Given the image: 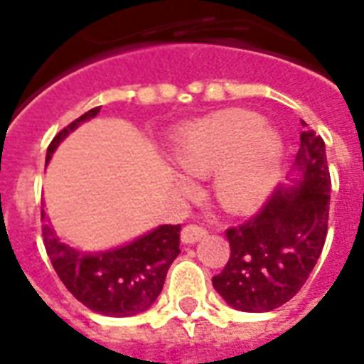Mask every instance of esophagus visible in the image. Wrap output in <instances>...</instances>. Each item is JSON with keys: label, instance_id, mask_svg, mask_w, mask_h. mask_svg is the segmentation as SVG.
<instances>
[{"label": "esophagus", "instance_id": "esophagus-1", "mask_svg": "<svg viewBox=\"0 0 364 364\" xmlns=\"http://www.w3.org/2000/svg\"><path fill=\"white\" fill-rule=\"evenodd\" d=\"M206 236V230L198 224H187L185 228L181 230V242L183 244H195L200 237Z\"/></svg>", "mask_w": 364, "mask_h": 364}]
</instances>
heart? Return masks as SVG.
<instances>
[{"label":"heart","mask_w":364,"mask_h":364,"mask_svg":"<svg viewBox=\"0 0 364 364\" xmlns=\"http://www.w3.org/2000/svg\"><path fill=\"white\" fill-rule=\"evenodd\" d=\"M173 158L187 175L216 171L214 191L222 205L247 210L273 189L282 138L257 112L228 109L183 128L175 136Z\"/></svg>","instance_id":"1"}]
</instances>
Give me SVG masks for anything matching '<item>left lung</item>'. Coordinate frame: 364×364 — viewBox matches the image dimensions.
<instances>
[{"instance_id":"left-lung-1","label":"left lung","mask_w":364,"mask_h":364,"mask_svg":"<svg viewBox=\"0 0 364 364\" xmlns=\"http://www.w3.org/2000/svg\"><path fill=\"white\" fill-rule=\"evenodd\" d=\"M302 127L294 185L279 187L253 218L226 230L230 259L213 284L242 312H271L289 302L326 244L331 191L326 144L304 120Z\"/></svg>"}]
</instances>
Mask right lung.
<instances>
[{"label":"right lung","mask_w":364,"mask_h":364,"mask_svg":"<svg viewBox=\"0 0 364 364\" xmlns=\"http://www.w3.org/2000/svg\"><path fill=\"white\" fill-rule=\"evenodd\" d=\"M99 111L101 107H95L60 130L46 150V164L58 144L82 122L97 117ZM179 232L181 224H164L122 247L87 253L60 242L48 224L43 226L44 247L60 281L83 306L114 318L140 314L156 302L164 289L167 269L181 252Z\"/></svg>","instance_id":"right-lung-1"}]
</instances>
